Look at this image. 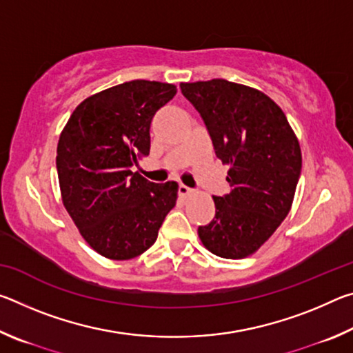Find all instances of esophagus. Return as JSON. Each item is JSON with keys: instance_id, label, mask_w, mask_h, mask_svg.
<instances>
[{"instance_id": "obj_1", "label": "esophagus", "mask_w": 353, "mask_h": 353, "mask_svg": "<svg viewBox=\"0 0 353 353\" xmlns=\"http://www.w3.org/2000/svg\"><path fill=\"white\" fill-rule=\"evenodd\" d=\"M191 191H193V190H191V188H188V187H187V185H183V183H181V185H179V194H181V196H182V198H187V196H188V194H191Z\"/></svg>"}]
</instances>
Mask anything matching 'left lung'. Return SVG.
<instances>
[{
  "mask_svg": "<svg viewBox=\"0 0 353 353\" xmlns=\"http://www.w3.org/2000/svg\"><path fill=\"white\" fill-rule=\"evenodd\" d=\"M204 119L214 154L229 165L230 191L213 196L214 218L198 234L212 254L244 259L270 240L290 213L302 154L283 110L265 93L225 79L182 82Z\"/></svg>",
  "mask_w": 353,
  "mask_h": 353,
  "instance_id": "left-lung-1",
  "label": "left lung"
}]
</instances>
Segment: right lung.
<instances>
[{"instance_id": "obj_1", "label": "right lung", "mask_w": 353, "mask_h": 353, "mask_svg": "<svg viewBox=\"0 0 353 353\" xmlns=\"http://www.w3.org/2000/svg\"><path fill=\"white\" fill-rule=\"evenodd\" d=\"M176 85L130 81L83 99L57 145L65 208L88 246L110 260L139 256L157 240L177 201V182L154 183L139 171L149 155L152 117Z\"/></svg>"}]
</instances>
